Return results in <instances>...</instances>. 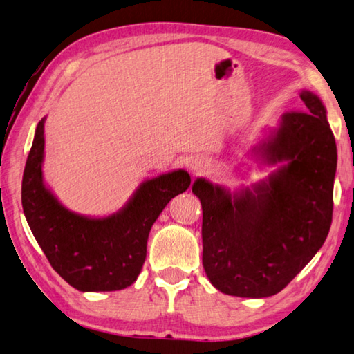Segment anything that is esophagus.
<instances>
[{
    "label": "esophagus",
    "mask_w": 354,
    "mask_h": 354,
    "mask_svg": "<svg viewBox=\"0 0 354 354\" xmlns=\"http://www.w3.org/2000/svg\"><path fill=\"white\" fill-rule=\"evenodd\" d=\"M189 169H190L192 173H194V176L203 175V173H205V171H207V169H209L207 159L199 158V156L194 158V159H192L190 162H189Z\"/></svg>",
    "instance_id": "34e87169"
}]
</instances>
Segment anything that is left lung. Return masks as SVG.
<instances>
[{"mask_svg":"<svg viewBox=\"0 0 354 354\" xmlns=\"http://www.w3.org/2000/svg\"><path fill=\"white\" fill-rule=\"evenodd\" d=\"M305 110L281 115L252 155L275 165L263 181L229 192L198 178L203 266L218 291L263 299L280 292L322 248L333 218L337 167L334 134L316 94Z\"/></svg>","mask_w":354,"mask_h":354,"instance_id":"1","label":"left lung"}]
</instances>
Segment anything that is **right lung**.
<instances>
[{"mask_svg": "<svg viewBox=\"0 0 354 354\" xmlns=\"http://www.w3.org/2000/svg\"><path fill=\"white\" fill-rule=\"evenodd\" d=\"M44 120L26 160L21 204L37 243L60 277L82 292L119 291L136 281L150 229L171 198L189 189L185 170L145 179L120 210L104 218L66 209L43 181Z\"/></svg>", "mask_w": 354, "mask_h": 354, "instance_id": "right-lung-1", "label": "right lung"}]
</instances>
